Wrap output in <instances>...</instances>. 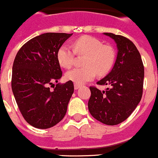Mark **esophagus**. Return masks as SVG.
<instances>
[{
    "label": "esophagus",
    "mask_w": 158,
    "mask_h": 158,
    "mask_svg": "<svg viewBox=\"0 0 158 158\" xmlns=\"http://www.w3.org/2000/svg\"><path fill=\"white\" fill-rule=\"evenodd\" d=\"M80 87H81V85H79V84H74V89L75 90H77V89L80 88Z\"/></svg>",
    "instance_id": "34e87169"
}]
</instances>
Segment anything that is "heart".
<instances>
[{
	"instance_id": "1",
	"label": "heart",
	"mask_w": 158,
	"mask_h": 158,
	"mask_svg": "<svg viewBox=\"0 0 158 158\" xmlns=\"http://www.w3.org/2000/svg\"><path fill=\"white\" fill-rule=\"evenodd\" d=\"M72 49L68 45L60 47L57 53V60L60 67L70 68L74 61V53L85 55L82 68H74L65 74L68 81L76 84H83L93 80L97 73L104 75L110 71L114 64L116 52L113 47L104 45L96 37L82 36L72 43Z\"/></svg>"
}]
</instances>
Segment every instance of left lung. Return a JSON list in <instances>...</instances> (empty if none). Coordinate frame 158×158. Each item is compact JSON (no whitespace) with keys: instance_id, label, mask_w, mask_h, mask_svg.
I'll return each mask as SVG.
<instances>
[{"instance_id":"left-lung-1","label":"left lung","mask_w":158,"mask_h":158,"mask_svg":"<svg viewBox=\"0 0 158 158\" xmlns=\"http://www.w3.org/2000/svg\"><path fill=\"white\" fill-rule=\"evenodd\" d=\"M104 34L116 43L117 58L110 72L97 83L108 86L106 90L90 87L88 110L103 124L116 125L125 121L140 101L144 68L140 53L132 41L112 33Z\"/></svg>"}]
</instances>
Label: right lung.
Returning <instances> with one entry per match:
<instances>
[{"label": "right lung", "mask_w": 158, "mask_h": 158, "mask_svg": "<svg viewBox=\"0 0 158 158\" xmlns=\"http://www.w3.org/2000/svg\"><path fill=\"white\" fill-rule=\"evenodd\" d=\"M72 34H42L24 44L15 57L12 91L21 114L36 128L54 127L66 114L74 84L70 81L57 84L54 90H50L49 86L61 78L57 53Z\"/></svg>", "instance_id": "right-lung-1"}]
</instances>
